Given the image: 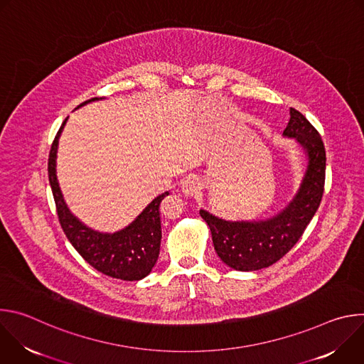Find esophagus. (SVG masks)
Returning a JSON list of instances; mask_svg holds the SVG:
<instances>
[{
  "label": "esophagus",
  "mask_w": 364,
  "mask_h": 364,
  "mask_svg": "<svg viewBox=\"0 0 364 364\" xmlns=\"http://www.w3.org/2000/svg\"><path fill=\"white\" fill-rule=\"evenodd\" d=\"M200 181L196 177H187L183 183H181V190L186 196H196L200 191Z\"/></svg>",
  "instance_id": "1"
}]
</instances>
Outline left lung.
<instances>
[{
  "label": "left lung",
  "instance_id": "1",
  "mask_svg": "<svg viewBox=\"0 0 364 364\" xmlns=\"http://www.w3.org/2000/svg\"><path fill=\"white\" fill-rule=\"evenodd\" d=\"M284 136L294 138L305 151L306 170L301 186L284 209L265 220L229 222L200 210L210 228L215 250L236 271H257L278 262L299 240L314 218L326 181V148L318 131L296 109H289Z\"/></svg>",
  "mask_w": 364,
  "mask_h": 364
}]
</instances>
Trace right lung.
Listing matches in <instances>:
<instances>
[{"label":"right lung","mask_w":364,"mask_h":364,"mask_svg":"<svg viewBox=\"0 0 364 364\" xmlns=\"http://www.w3.org/2000/svg\"><path fill=\"white\" fill-rule=\"evenodd\" d=\"M93 100H99V97H92L77 108ZM66 121L68 118L51 144L48 155V181L62 229L73 247L96 271L122 281H139L152 271L159 259L161 245L160 204L170 193L166 191L155 197L131 225L119 232L100 233L83 225L69 210L56 176L58 145Z\"/></svg>","instance_id":"add662e5"}]
</instances>
